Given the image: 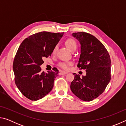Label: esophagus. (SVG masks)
I'll use <instances>...</instances> for the list:
<instances>
[{
	"mask_svg": "<svg viewBox=\"0 0 126 126\" xmlns=\"http://www.w3.org/2000/svg\"><path fill=\"white\" fill-rule=\"evenodd\" d=\"M67 73H68L67 72H66L61 71V73H60V74H61V75H63V74H67Z\"/></svg>",
	"mask_w": 126,
	"mask_h": 126,
	"instance_id": "esophagus-1",
	"label": "esophagus"
}]
</instances>
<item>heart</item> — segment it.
<instances>
[{
    "label": "heart",
    "mask_w": 126,
    "mask_h": 126,
    "mask_svg": "<svg viewBox=\"0 0 126 126\" xmlns=\"http://www.w3.org/2000/svg\"><path fill=\"white\" fill-rule=\"evenodd\" d=\"M65 44L66 46L67 47V48L69 49V50H71V52L75 51L76 50L77 48V44L75 40L72 39V38H69V39L66 40ZM57 48H58V46H55V47L53 48V54H55L57 49ZM72 64V63L71 62H62L59 63L58 64V65L61 68H62V69L67 70L68 69V68H69V65H71Z\"/></svg>",
    "instance_id": "heart-1"
}]
</instances>
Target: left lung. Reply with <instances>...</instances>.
Wrapping results in <instances>:
<instances>
[{
	"mask_svg": "<svg viewBox=\"0 0 126 126\" xmlns=\"http://www.w3.org/2000/svg\"><path fill=\"white\" fill-rule=\"evenodd\" d=\"M80 43V55L77 67L86 69L80 78L75 74L71 84L72 92L84 101L96 98L105 90L111 78V61L105 47L94 36L86 32L72 34Z\"/></svg>",
	"mask_w": 126,
	"mask_h": 126,
	"instance_id": "1",
	"label": "left lung"
}]
</instances>
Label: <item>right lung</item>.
I'll return each instance as SVG.
<instances>
[{"label": "right lung", "instance_id": "1", "mask_svg": "<svg viewBox=\"0 0 126 126\" xmlns=\"http://www.w3.org/2000/svg\"><path fill=\"white\" fill-rule=\"evenodd\" d=\"M64 33L41 32L25 38L19 47L13 65L16 87L32 101L42 98L52 91L58 69L41 72L43 59L51 56Z\"/></svg>", "mask_w": 126, "mask_h": 126}]
</instances>
